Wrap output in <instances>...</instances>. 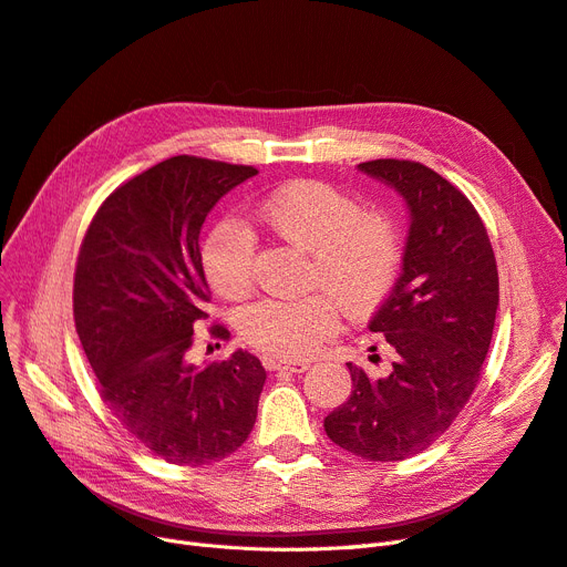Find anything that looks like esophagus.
<instances>
[{"label":"esophagus","instance_id":"34e87169","mask_svg":"<svg viewBox=\"0 0 567 567\" xmlns=\"http://www.w3.org/2000/svg\"><path fill=\"white\" fill-rule=\"evenodd\" d=\"M266 367L268 369H272V371H287V373H303L308 367H310V362H306V360H295V362H287V360H266Z\"/></svg>","mask_w":567,"mask_h":567}]
</instances>
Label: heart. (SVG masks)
I'll list each match as a JSON object with an SVG mask.
<instances>
[{
  "instance_id": "b5f03b06",
  "label": "heart",
  "mask_w": 567,
  "mask_h": 567,
  "mask_svg": "<svg viewBox=\"0 0 567 567\" xmlns=\"http://www.w3.org/2000/svg\"><path fill=\"white\" fill-rule=\"evenodd\" d=\"M257 217L287 245L310 255L308 285L324 291L301 301H259L245 310V339L268 358L297 360L339 329V305L360 316L381 306L400 276V228L379 209L318 179L270 194ZM257 243L238 219H221L203 245L205 276L221 297L243 299L255 285Z\"/></svg>"
}]
</instances>
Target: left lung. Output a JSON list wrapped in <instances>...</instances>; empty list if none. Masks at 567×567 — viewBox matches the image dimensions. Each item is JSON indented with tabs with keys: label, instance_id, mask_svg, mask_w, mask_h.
Instances as JSON below:
<instances>
[{
	"label": "left lung",
	"instance_id": "8db88e82",
	"mask_svg": "<svg viewBox=\"0 0 567 567\" xmlns=\"http://www.w3.org/2000/svg\"><path fill=\"white\" fill-rule=\"evenodd\" d=\"M358 167L394 188L411 217L402 276L369 322L394 360L381 379L348 364L352 392L324 432L352 455L390 463L434 444L470 402L493 339L497 264L474 205L432 167L396 158Z\"/></svg>",
	"mask_w": 567,
	"mask_h": 567
}]
</instances>
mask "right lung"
I'll list each match as a JSON object with an SVG mask.
<instances>
[{"instance_id": "1", "label": "right lung", "mask_w": 567, "mask_h": 567, "mask_svg": "<svg viewBox=\"0 0 567 567\" xmlns=\"http://www.w3.org/2000/svg\"><path fill=\"white\" fill-rule=\"evenodd\" d=\"M255 175L251 165L167 158L100 205L79 249L74 322L102 400L165 463H217L257 421L266 371L255 354L236 350L205 367L186 358L209 301L203 221Z\"/></svg>"}]
</instances>
